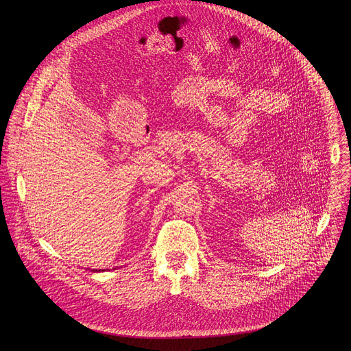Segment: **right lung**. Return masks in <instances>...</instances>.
<instances>
[{"mask_svg":"<svg viewBox=\"0 0 351 351\" xmlns=\"http://www.w3.org/2000/svg\"><path fill=\"white\" fill-rule=\"evenodd\" d=\"M93 272H101V269H91ZM104 271V269H103Z\"/></svg>","mask_w":351,"mask_h":351,"instance_id":"add662e5","label":"right lung"}]
</instances>
